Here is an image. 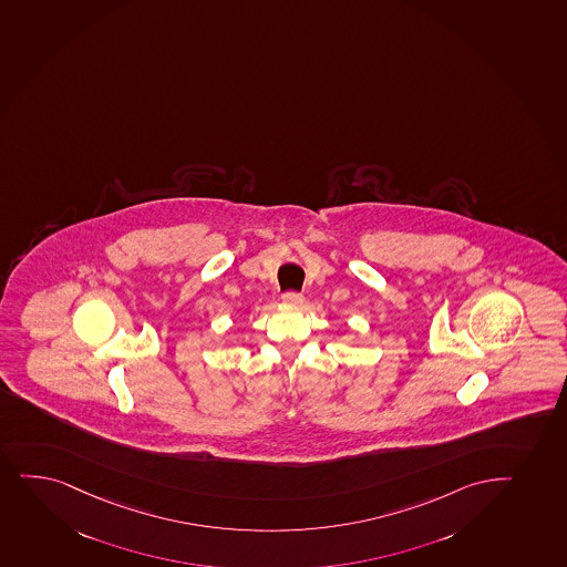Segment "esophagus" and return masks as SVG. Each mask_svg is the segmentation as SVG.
<instances>
[{"label": "esophagus", "mask_w": 567, "mask_h": 567, "mask_svg": "<svg viewBox=\"0 0 567 567\" xmlns=\"http://www.w3.org/2000/svg\"><path fill=\"white\" fill-rule=\"evenodd\" d=\"M282 301L287 306H299L303 301V296L299 292H293V290H288V292L282 293Z\"/></svg>", "instance_id": "obj_1"}]
</instances>
